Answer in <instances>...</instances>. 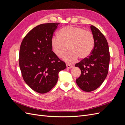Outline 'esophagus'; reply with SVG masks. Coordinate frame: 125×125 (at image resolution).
<instances>
[{
	"instance_id": "esophagus-1",
	"label": "esophagus",
	"mask_w": 125,
	"mask_h": 125,
	"mask_svg": "<svg viewBox=\"0 0 125 125\" xmlns=\"http://www.w3.org/2000/svg\"><path fill=\"white\" fill-rule=\"evenodd\" d=\"M66 65H67V68H68V69H71V68H72L73 67V66L69 65V64H67V63Z\"/></svg>"
}]
</instances>
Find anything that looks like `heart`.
Instances as JSON below:
<instances>
[{
    "mask_svg": "<svg viewBox=\"0 0 125 125\" xmlns=\"http://www.w3.org/2000/svg\"><path fill=\"white\" fill-rule=\"evenodd\" d=\"M94 44L92 33L77 26H67L54 36L51 41L52 51L59 58H62L69 48L70 51L64 56L63 60L68 63L88 57L93 50Z\"/></svg>",
    "mask_w": 125,
    "mask_h": 125,
    "instance_id": "b5f03b06",
    "label": "heart"
}]
</instances>
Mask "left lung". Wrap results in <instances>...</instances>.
Returning a JSON list of instances; mask_svg holds the SVG:
<instances>
[{
  "mask_svg": "<svg viewBox=\"0 0 125 125\" xmlns=\"http://www.w3.org/2000/svg\"><path fill=\"white\" fill-rule=\"evenodd\" d=\"M94 40V46L90 55L75 65L81 73L76 83L81 90L91 92L103 83L106 77L109 64V50L104 35L95 26H90Z\"/></svg>",
  "mask_w": 125,
  "mask_h": 125,
  "instance_id": "obj_1",
  "label": "left lung"
}]
</instances>
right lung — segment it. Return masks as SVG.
Instances as JSON below:
<instances>
[{"instance_id":"add662e5","label":"right lung","mask_w":125,"mask_h":125,"mask_svg":"<svg viewBox=\"0 0 125 125\" xmlns=\"http://www.w3.org/2000/svg\"><path fill=\"white\" fill-rule=\"evenodd\" d=\"M59 23L42 24L32 29L22 40L19 52L20 68L23 80L39 93H46L56 85L65 62L52 51L51 41Z\"/></svg>"}]
</instances>
